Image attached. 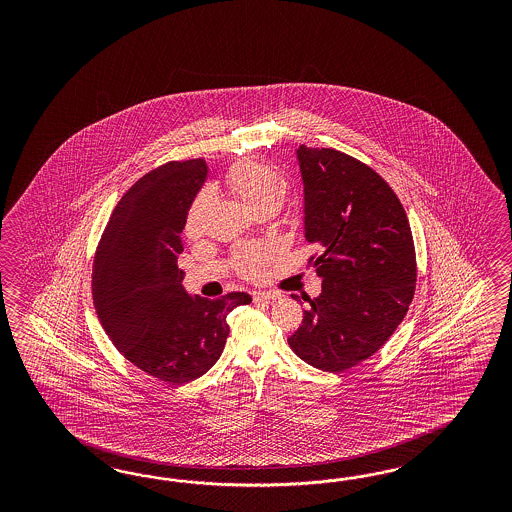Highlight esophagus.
Returning <instances> with one entry per match:
<instances>
[{"mask_svg":"<svg viewBox=\"0 0 512 512\" xmlns=\"http://www.w3.org/2000/svg\"><path fill=\"white\" fill-rule=\"evenodd\" d=\"M253 302H270V300H276L279 298V293H274V291H268V293H253Z\"/></svg>","mask_w":512,"mask_h":512,"instance_id":"34e87169","label":"esophagus"}]
</instances>
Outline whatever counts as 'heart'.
<instances>
[{
    "instance_id": "heart-1",
    "label": "heart",
    "mask_w": 512,
    "mask_h": 512,
    "mask_svg": "<svg viewBox=\"0 0 512 512\" xmlns=\"http://www.w3.org/2000/svg\"><path fill=\"white\" fill-rule=\"evenodd\" d=\"M223 184L229 189L231 195L255 214L268 212L278 199V172L270 165L255 159H244L234 163L233 167L225 172ZM208 206H210V197L206 193H199L189 204L184 217V233L189 238H195L201 234L202 221ZM272 257H274V249L264 244L242 246L234 253V270L240 278H261Z\"/></svg>"
}]
</instances>
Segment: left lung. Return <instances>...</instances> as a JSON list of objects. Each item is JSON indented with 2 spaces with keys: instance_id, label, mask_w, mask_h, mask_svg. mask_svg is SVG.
<instances>
[{
  "instance_id": "obj_1",
  "label": "left lung",
  "mask_w": 512,
  "mask_h": 512,
  "mask_svg": "<svg viewBox=\"0 0 512 512\" xmlns=\"http://www.w3.org/2000/svg\"><path fill=\"white\" fill-rule=\"evenodd\" d=\"M296 154L306 238L321 248L308 266L323 291L306 298L310 308L287 341L313 368L345 372L377 353L409 310L417 287L413 234L398 195L372 167L334 148L302 144Z\"/></svg>"
}]
</instances>
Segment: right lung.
<instances>
[{
	"mask_svg": "<svg viewBox=\"0 0 512 512\" xmlns=\"http://www.w3.org/2000/svg\"><path fill=\"white\" fill-rule=\"evenodd\" d=\"M206 178L199 159L146 172L110 214L93 257V304L114 347L142 372L182 385L208 372L246 293L191 298L178 268L184 217Z\"/></svg>",
	"mask_w": 512,
	"mask_h": 512,
	"instance_id": "obj_1",
	"label": "right lung"
}]
</instances>
